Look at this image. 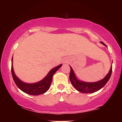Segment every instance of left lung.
Wrapping results in <instances>:
<instances>
[{
  "mask_svg": "<svg viewBox=\"0 0 122 122\" xmlns=\"http://www.w3.org/2000/svg\"><path fill=\"white\" fill-rule=\"evenodd\" d=\"M100 43L104 45L105 46L107 47L103 42H100ZM70 67H71V72H70L69 75V79L71 83H72L73 86L75 87L76 90L84 93H93V92L98 91L100 89H102L107 84V82L108 81L112 73L111 66L108 73L106 76V77H105L104 79H103L100 81H98L97 82H84L82 81L79 80L76 77L75 73H74V71H73L72 67L71 66H70Z\"/></svg>",
  "mask_w": 122,
  "mask_h": 122,
  "instance_id": "1",
  "label": "left lung"
}]
</instances>
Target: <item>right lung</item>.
I'll return each mask as SVG.
<instances>
[{
    "label": "right lung",
    "instance_id": "right-lung-1",
    "mask_svg": "<svg viewBox=\"0 0 122 122\" xmlns=\"http://www.w3.org/2000/svg\"><path fill=\"white\" fill-rule=\"evenodd\" d=\"M12 64H11V73L12 78L15 83L16 84V86H18L22 91L25 93L30 95H39L41 94L45 93L49 89L51 81H52V78L54 74L58 71L60 68L62 66V64L57 66L55 68H53L49 71L47 75L42 80L35 83H26L22 81H21L19 78L15 75L14 71L13 69V64H12Z\"/></svg>",
    "mask_w": 122,
    "mask_h": 122
}]
</instances>
